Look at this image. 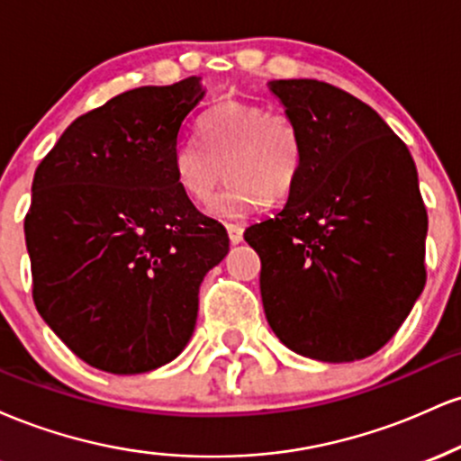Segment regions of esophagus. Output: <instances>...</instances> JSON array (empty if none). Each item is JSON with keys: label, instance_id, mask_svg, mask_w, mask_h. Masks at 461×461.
Masks as SVG:
<instances>
[{"label": "esophagus", "instance_id": "34e87169", "mask_svg": "<svg viewBox=\"0 0 461 461\" xmlns=\"http://www.w3.org/2000/svg\"><path fill=\"white\" fill-rule=\"evenodd\" d=\"M227 234H230V240L231 245H238V242H242V227L240 225H227Z\"/></svg>", "mask_w": 461, "mask_h": 461}]
</instances>
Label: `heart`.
<instances>
[{"mask_svg": "<svg viewBox=\"0 0 461 461\" xmlns=\"http://www.w3.org/2000/svg\"><path fill=\"white\" fill-rule=\"evenodd\" d=\"M201 136H182L171 153L177 186L203 203L223 177L230 184L210 203L219 219H245L294 188L303 167V134L293 116L258 104L227 102L201 119Z\"/></svg>", "mask_w": 461, "mask_h": 461, "instance_id": "heart-1", "label": "heart"}]
</instances>
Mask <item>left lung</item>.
<instances>
[{
  "mask_svg": "<svg viewBox=\"0 0 461 461\" xmlns=\"http://www.w3.org/2000/svg\"><path fill=\"white\" fill-rule=\"evenodd\" d=\"M268 88L303 134V167L273 219L247 227L264 314L290 351H379L425 288L427 210L405 142L370 105L319 79Z\"/></svg>",
  "mask_w": 461,
  "mask_h": 461,
  "instance_id": "8db88e82",
  "label": "left lung"
}]
</instances>
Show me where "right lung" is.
I'll return each instance as SVG.
<instances>
[{"label": "right lung", "mask_w": 461, "mask_h": 461, "mask_svg": "<svg viewBox=\"0 0 461 461\" xmlns=\"http://www.w3.org/2000/svg\"><path fill=\"white\" fill-rule=\"evenodd\" d=\"M201 77L140 86L77 116L32 182L25 245L39 314L79 359L147 373L188 345L199 285L230 251L171 168Z\"/></svg>", "instance_id": "1"}]
</instances>
